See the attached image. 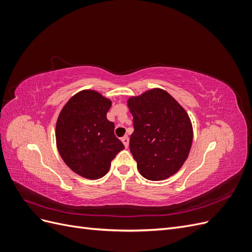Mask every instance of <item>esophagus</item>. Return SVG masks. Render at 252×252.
<instances>
[{"label":"esophagus","mask_w":252,"mask_h":252,"mask_svg":"<svg viewBox=\"0 0 252 252\" xmlns=\"http://www.w3.org/2000/svg\"><path fill=\"white\" fill-rule=\"evenodd\" d=\"M121 141L123 142V144H124V146L127 148L128 147V145H129V138L127 135H125V136H123V138L121 139Z\"/></svg>","instance_id":"1"}]
</instances>
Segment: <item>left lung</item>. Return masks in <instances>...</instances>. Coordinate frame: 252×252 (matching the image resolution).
I'll list each match as a JSON object with an SVG mask.
<instances>
[{"mask_svg": "<svg viewBox=\"0 0 252 252\" xmlns=\"http://www.w3.org/2000/svg\"><path fill=\"white\" fill-rule=\"evenodd\" d=\"M127 104L134 128L129 149L140 173L150 181L177 173L188 158L193 136L185 109L159 88L132 96Z\"/></svg>", "mask_w": 252, "mask_h": 252, "instance_id": "obj_1", "label": "left lung"}]
</instances>
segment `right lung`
<instances>
[{"label": "right lung", "mask_w": 252, "mask_h": 252, "mask_svg": "<svg viewBox=\"0 0 252 252\" xmlns=\"http://www.w3.org/2000/svg\"><path fill=\"white\" fill-rule=\"evenodd\" d=\"M111 101L94 90H84L66 103L57 121V146L65 164L81 177L100 179L125 147L106 118Z\"/></svg>", "instance_id": "obj_1"}]
</instances>
